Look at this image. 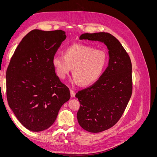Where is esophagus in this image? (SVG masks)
Instances as JSON below:
<instances>
[{
    "label": "esophagus",
    "instance_id": "esophagus-1",
    "mask_svg": "<svg viewBox=\"0 0 157 157\" xmlns=\"http://www.w3.org/2000/svg\"><path fill=\"white\" fill-rule=\"evenodd\" d=\"M70 93H71V98H74L75 96V92L73 90L71 89L70 90Z\"/></svg>",
    "mask_w": 157,
    "mask_h": 157
}]
</instances>
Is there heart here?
<instances>
[{
  "instance_id": "1",
  "label": "heart",
  "mask_w": 157,
  "mask_h": 157,
  "mask_svg": "<svg viewBox=\"0 0 157 157\" xmlns=\"http://www.w3.org/2000/svg\"><path fill=\"white\" fill-rule=\"evenodd\" d=\"M107 64V56L105 52L80 44L69 46L64 50L63 56L57 55L52 59V65L59 78H65L72 68V82L82 86L96 82Z\"/></svg>"
}]
</instances>
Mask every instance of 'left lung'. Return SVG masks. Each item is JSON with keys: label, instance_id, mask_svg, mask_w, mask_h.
I'll list each match as a JSON object with an SVG mask.
<instances>
[{"label": "left lung", "instance_id": "1", "mask_svg": "<svg viewBox=\"0 0 157 157\" xmlns=\"http://www.w3.org/2000/svg\"><path fill=\"white\" fill-rule=\"evenodd\" d=\"M79 39L103 42L109 50L104 73L92 86L75 95L80 102L78 124L85 130L98 133L115 125L125 110L132 93V63L121 42L110 33H84Z\"/></svg>", "mask_w": 157, "mask_h": 157}]
</instances>
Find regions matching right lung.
Wrapping results in <instances>:
<instances>
[{"instance_id":"obj_1","label":"right lung","mask_w":157,"mask_h":157,"mask_svg":"<svg viewBox=\"0 0 157 157\" xmlns=\"http://www.w3.org/2000/svg\"><path fill=\"white\" fill-rule=\"evenodd\" d=\"M66 39L62 30L34 29L23 38L6 71L9 107L27 129L41 132L55 122L61 107L70 99L52 59Z\"/></svg>"}]
</instances>
